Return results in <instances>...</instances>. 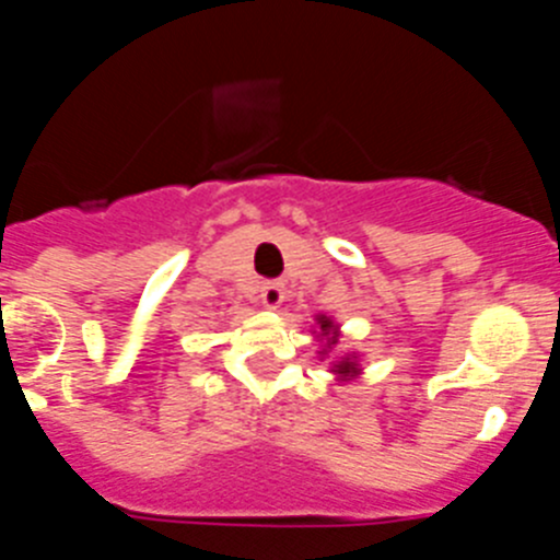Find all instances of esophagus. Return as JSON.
Segmentation results:
<instances>
[{
  "label": "esophagus",
  "mask_w": 560,
  "mask_h": 560,
  "mask_svg": "<svg viewBox=\"0 0 560 560\" xmlns=\"http://www.w3.org/2000/svg\"><path fill=\"white\" fill-rule=\"evenodd\" d=\"M285 300V285L277 283V280H269V283L260 285V303L266 305V308H277V305L283 303Z\"/></svg>",
  "instance_id": "1"
}]
</instances>
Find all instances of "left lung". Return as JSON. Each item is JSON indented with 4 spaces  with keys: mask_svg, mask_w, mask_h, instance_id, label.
<instances>
[{
    "mask_svg": "<svg viewBox=\"0 0 560 560\" xmlns=\"http://www.w3.org/2000/svg\"><path fill=\"white\" fill-rule=\"evenodd\" d=\"M319 328H323V336H330V334H336V328H334V323H330V319H319ZM330 345H336V336H330ZM334 373H339V375H353L355 373V364L350 359H341L339 364H336V370Z\"/></svg>",
    "mask_w": 560,
    "mask_h": 560,
    "instance_id": "obj_1",
    "label": "left lung"
}]
</instances>
